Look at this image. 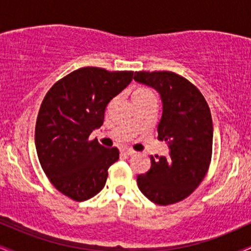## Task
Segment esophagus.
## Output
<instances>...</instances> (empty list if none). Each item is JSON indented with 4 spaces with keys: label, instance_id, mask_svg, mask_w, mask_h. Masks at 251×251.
<instances>
[{
    "label": "esophagus",
    "instance_id": "34e87169",
    "mask_svg": "<svg viewBox=\"0 0 251 251\" xmlns=\"http://www.w3.org/2000/svg\"><path fill=\"white\" fill-rule=\"evenodd\" d=\"M124 153L127 154V155H134L135 153H137V152H135L134 150H132V149H125V150H124Z\"/></svg>",
    "mask_w": 251,
    "mask_h": 251
}]
</instances>
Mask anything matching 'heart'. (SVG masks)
<instances>
[{"instance_id": "b5f03b06", "label": "heart", "mask_w": 251, "mask_h": 251, "mask_svg": "<svg viewBox=\"0 0 251 251\" xmlns=\"http://www.w3.org/2000/svg\"><path fill=\"white\" fill-rule=\"evenodd\" d=\"M149 93H152V91H150L148 88H139L134 92L133 96H142V94H149Z\"/></svg>"}]
</instances>
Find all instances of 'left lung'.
<instances>
[{"label":"left lung","instance_id":"8db88e82","mask_svg":"<svg viewBox=\"0 0 251 251\" xmlns=\"http://www.w3.org/2000/svg\"><path fill=\"white\" fill-rule=\"evenodd\" d=\"M134 80L160 94L158 139L170 149L169 157H151V169L137 177L138 188L155 204H175L189 197L208 172L214 137L211 112L200 89L174 72H135Z\"/></svg>","mask_w":251,"mask_h":251}]
</instances>
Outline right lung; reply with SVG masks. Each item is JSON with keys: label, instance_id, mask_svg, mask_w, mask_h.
Segmentation results:
<instances>
[{"label": "right lung", "instance_id": "add662e5", "mask_svg": "<svg viewBox=\"0 0 251 251\" xmlns=\"http://www.w3.org/2000/svg\"><path fill=\"white\" fill-rule=\"evenodd\" d=\"M133 79V72L83 67L54 83L37 114L35 146L50 183L73 201H87L106 184L117 148L89 140L103 123L107 103Z\"/></svg>", "mask_w": 251, "mask_h": 251}]
</instances>
